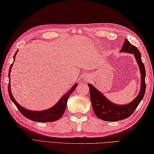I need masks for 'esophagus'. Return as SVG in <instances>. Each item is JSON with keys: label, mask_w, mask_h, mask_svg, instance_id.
Returning a JSON list of instances; mask_svg holds the SVG:
<instances>
[{"label": "esophagus", "mask_w": 154, "mask_h": 154, "mask_svg": "<svg viewBox=\"0 0 154 154\" xmlns=\"http://www.w3.org/2000/svg\"><path fill=\"white\" fill-rule=\"evenodd\" d=\"M84 80H89V78L88 77H84Z\"/></svg>", "instance_id": "obj_1"}]
</instances>
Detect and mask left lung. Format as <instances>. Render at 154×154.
Listing matches in <instances>:
<instances>
[{
    "label": "left lung",
    "instance_id": "1",
    "mask_svg": "<svg viewBox=\"0 0 154 154\" xmlns=\"http://www.w3.org/2000/svg\"><path fill=\"white\" fill-rule=\"evenodd\" d=\"M120 52L132 54L135 57L141 75L140 89L138 95L132 102L119 105L112 103L92 84H88L93 112L99 119L106 122H116L129 118L143 99L146 91V70L144 63L142 61L139 50L127 39H125Z\"/></svg>",
    "mask_w": 154,
    "mask_h": 154
}]
</instances>
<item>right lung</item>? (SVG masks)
Wrapping results in <instances>:
<instances>
[{
    "instance_id": "1",
    "label": "right lung",
    "mask_w": 154,
    "mask_h": 154,
    "mask_svg": "<svg viewBox=\"0 0 154 154\" xmlns=\"http://www.w3.org/2000/svg\"><path fill=\"white\" fill-rule=\"evenodd\" d=\"M17 51L16 53L15 54L14 56V61H15V57H16V55L17 54ZM13 66V63L10 65V68L8 72V78H9V84H8V93L9 95L11 100L13 101V103L15 104L21 113L23 114L25 117L27 118L31 119L32 121L34 122H54L56 120H58L59 119L62 117V116L64 114L65 111L66 107V104L67 101L70 97V95L72 93L75 89L77 87V84H75L69 91L63 95L60 100L55 104L54 106L51 108H49L47 110H44L42 111H32L27 110V108H25L23 106L20 105L17 102L16 100L14 99V97L12 94V92H11V89H10V72H11V69Z\"/></svg>"
}]
</instances>
